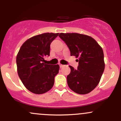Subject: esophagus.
Listing matches in <instances>:
<instances>
[{"label": "esophagus", "instance_id": "1", "mask_svg": "<svg viewBox=\"0 0 121 121\" xmlns=\"http://www.w3.org/2000/svg\"><path fill=\"white\" fill-rule=\"evenodd\" d=\"M65 65H62V64H60V68H62L63 67V66H64Z\"/></svg>", "mask_w": 121, "mask_h": 121}]
</instances>
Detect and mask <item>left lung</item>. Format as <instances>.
Segmentation results:
<instances>
[{
    "mask_svg": "<svg viewBox=\"0 0 121 121\" xmlns=\"http://www.w3.org/2000/svg\"><path fill=\"white\" fill-rule=\"evenodd\" d=\"M59 36L68 47L71 56L78 61L77 69L69 66V88L80 94L90 93L98 85L105 69L102 48L93 38L77 33H60Z\"/></svg>",
    "mask_w": 121,
    "mask_h": 121,
    "instance_id": "8db88e82",
    "label": "left lung"
}]
</instances>
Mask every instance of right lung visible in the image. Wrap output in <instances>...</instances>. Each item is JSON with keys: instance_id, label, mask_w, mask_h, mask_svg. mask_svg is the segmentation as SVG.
Instances as JSON below:
<instances>
[{"instance_id": "1", "label": "right lung", "mask_w": 121, "mask_h": 121, "mask_svg": "<svg viewBox=\"0 0 121 121\" xmlns=\"http://www.w3.org/2000/svg\"><path fill=\"white\" fill-rule=\"evenodd\" d=\"M59 33H44L26 40L16 56L19 77L25 87L33 93H45L52 89L60 66L45 64L44 58L49 56L50 45Z\"/></svg>"}]
</instances>
